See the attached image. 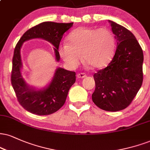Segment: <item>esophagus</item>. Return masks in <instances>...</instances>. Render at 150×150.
Wrapping results in <instances>:
<instances>
[{
  "instance_id": "34e87169",
  "label": "esophagus",
  "mask_w": 150,
  "mask_h": 150,
  "mask_svg": "<svg viewBox=\"0 0 150 150\" xmlns=\"http://www.w3.org/2000/svg\"><path fill=\"white\" fill-rule=\"evenodd\" d=\"M86 77V75L85 73H78L77 75V78H84V77Z\"/></svg>"
}]
</instances>
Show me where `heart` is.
Masks as SVG:
<instances>
[{
	"label": "heart",
	"mask_w": 150,
	"mask_h": 150,
	"mask_svg": "<svg viewBox=\"0 0 150 150\" xmlns=\"http://www.w3.org/2000/svg\"><path fill=\"white\" fill-rule=\"evenodd\" d=\"M67 43L58 48L59 56L70 67L80 64L81 55L84 62L92 68L107 64L115 51L114 36L105 28L79 27L68 36Z\"/></svg>",
	"instance_id": "heart-1"
}]
</instances>
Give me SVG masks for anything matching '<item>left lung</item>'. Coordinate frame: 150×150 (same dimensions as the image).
<instances>
[{
	"label": "left lung",
	"mask_w": 150,
	"mask_h": 150,
	"mask_svg": "<svg viewBox=\"0 0 150 150\" xmlns=\"http://www.w3.org/2000/svg\"><path fill=\"white\" fill-rule=\"evenodd\" d=\"M108 21L115 34L117 49L107 67L93 75L96 88L92 100L103 110L116 112L127 108L141 87L143 52L130 30Z\"/></svg>",
	"instance_id": "obj_1"
}]
</instances>
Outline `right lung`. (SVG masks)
<instances>
[{
    "mask_svg": "<svg viewBox=\"0 0 150 150\" xmlns=\"http://www.w3.org/2000/svg\"><path fill=\"white\" fill-rule=\"evenodd\" d=\"M73 23L45 21L32 27L18 41L14 50L11 73V84L18 102L29 112L37 115H48L59 110L66 102L70 88L76 80L75 72L58 68L52 82L44 90L30 89L21 75L20 49L22 43L33 38H42L55 47L56 59H60L58 48L63 35L71 28Z\"/></svg>",
    "mask_w": 150,
    "mask_h": 150,
    "instance_id": "right-lung-1",
    "label": "right lung"
}]
</instances>
